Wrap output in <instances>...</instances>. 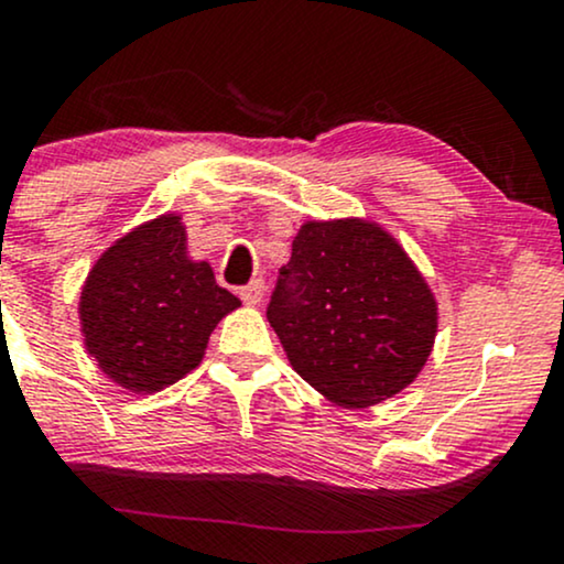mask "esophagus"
<instances>
[{
    "instance_id": "1",
    "label": "esophagus",
    "mask_w": 564,
    "mask_h": 564,
    "mask_svg": "<svg viewBox=\"0 0 564 564\" xmlns=\"http://www.w3.org/2000/svg\"><path fill=\"white\" fill-rule=\"evenodd\" d=\"M238 296H241L246 304H260L262 296H264V281H262V278H254V281H249L246 286L238 289Z\"/></svg>"
}]
</instances>
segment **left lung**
<instances>
[{"mask_svg":"<svg viewBox=\"0 0 564 564\" xmlns=\"http://www.w3.org/2000/svg\"><path fill=\"white\" fill-rule=\"evenodd\" d=\"M268 321L307 384L339 405L366 408L422 371L437 304L392 236L364 219H334L296 232Z\"/></svg>","mask_w":564,"mask_h":564,"instance_id":"8db88e82","label":"left lung"}]
</instances>
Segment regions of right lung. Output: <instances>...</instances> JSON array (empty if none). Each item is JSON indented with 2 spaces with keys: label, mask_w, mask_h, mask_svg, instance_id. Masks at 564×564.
Wrapping results in <instances>:
<instances>
[{
  "label": "right lung",
  "mask_w": 564,
  "mask_h": 564,
  "mask_svg": "<svg viewBox=\"0 0 564 564\" xmlns=\"http://www.w3.org/2000/svg\"><path fill=\"white\" fill-rule=\"evenodd\" d=\"M238 304L209 262L187 260L183 223L164 215L116 241L87 275L84 345L116 384L159 392L200 364L209 334Z\"/></svg>",
  "instance_id": "1"
}]
</instances>
